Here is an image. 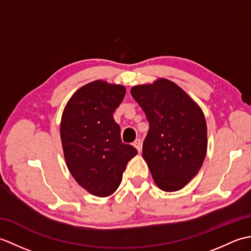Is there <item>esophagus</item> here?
<instances>
[{"mask_svg":"<svg viewBox=\"0 0 251 251\" xmlns=\"http://www.w3.org/2000/svg\"><path fill=\"white\" fill-rule=\"evenodd\" d=\"M132 145H134V147L137 149L138 150V152H140L141 151V140L140 139H136L135 141H134V143H132Z\"/></svg>","mask_w":251,"mask_h":251,"instance_id":"esophagus-1","label":"esophagus"}]
</instances>
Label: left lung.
Here are the masks:
<instances>
[{
  "instance_id": "obj_1",
  "label": "left lung",
  "mask_w": 251,
  "mask_h": 251,
  "mask_svg": "<svg viewBox=\"0 0 251 251\" xmlns=\"http://www.w3.org/2000/svg\"><path fill=\"white\" fill-rule=\"evenodd\" d=\"M149 122L142 156L154 182L179 191L201 169L207 152V125L200 105L177 84L158 78L130 89Z\"/></svg>"
}]
</instances>
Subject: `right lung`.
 <instances>
[{
  "instance_id": "add662e5",
  "label": "right lung",
  "mask_w": 251,
  "mask_h": 251,
  "mask_svg": "<svg viewBox=\"0 0 251 251\" xmlns=\"http://www.w3.org/2000/svg\"><path fill=\"white\" fill-rule=\"evenodd\" d=\"M123 85L97 79L73 94L63 110L60 138L69 172L90 194L106 197L121 184L138 151L121 139L113 113L125 97Z\"/></svg>"
}]
</instances>
